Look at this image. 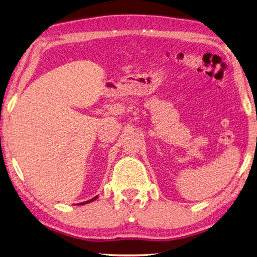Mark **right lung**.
<instances>
[{"mask_svg":"<svg viewBox=\"0 0 257 257\" xmlns=\"http://www.w3.org/2000/svg\"><path fill=\"white\" fill-rule=\"evenodd\" d=\"M97 197H98V196H96V197H94V198H93V199H90V200H88V201H85V202H81V204H80V205H85V204H88V202H91V201H94V200H96V199H97Z\"/></svg>","mask_w":257,"mask_h":257,"instance_id":"add662e5","label":"right lung"}]
</instances>
